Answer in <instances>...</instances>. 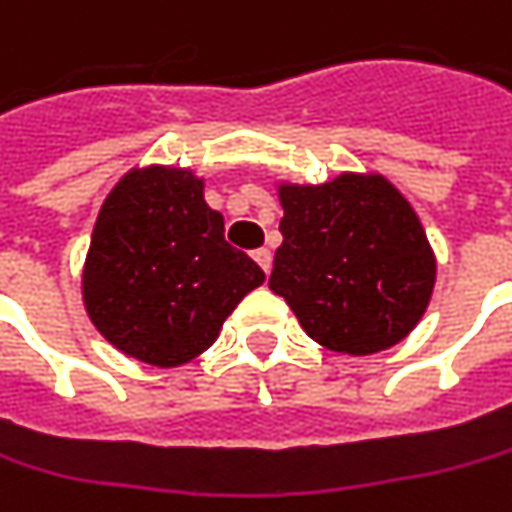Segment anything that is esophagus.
<instances>
[{
	"mask_svg": "<svg viewBox=\"0 0 512 512\" xmlns=\"http://www.w3.org/2000/svg\"><path fill=\"white\" fill-rule=\"evenodd\" d=\"M253 259H256V265L270 273V265H273V256H270L268 247H259V250H253Z\"/></svg>",
	"mask_w": 512,
	"mask_h": 512,
	"instance_id": "1",
	"label": "esophagus"
}]
</instances>
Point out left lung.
Instances as JSON below:
<instances>
[{
  "mask_svg": "<svg viewBox=\"0 0 512 512\" xmlns=\"http://www.w3.org/2000/svg\"><path fill=\"white\" fill-rule=\"evenodd\" d=\"M279 201L270 291L305 334L343 354L400 343L435 288V253L412 204L383 175L354 172L317 187L282 184Z\"/></svg>",
  "mask_w": 512,
  "mask_h": 512,
  "instance_id": "1",
  "label": "left lung"
}]
</instances>
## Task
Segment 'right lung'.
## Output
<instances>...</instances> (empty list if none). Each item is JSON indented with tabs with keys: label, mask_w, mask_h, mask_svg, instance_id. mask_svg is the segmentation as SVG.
Returning <instances> with one entry per match:
<instances>
[{
	"label": "right lung",
	"mask_w": 512,
	"mask_h": 512,
	"mask_svg": "<svg viewBox=\"0 0 512 512\" xmlns=\"http://www.w3.org/2000/svg\"><path fill=\"white\" fill-rule=\"evenodd\" d=\"M262 268L224 242V218L190 169L146 167L100 207L83 268L94 328L149 366H181L216 343Z\"/></svg>",
	"instance_id": "1"
}]
</instances>
